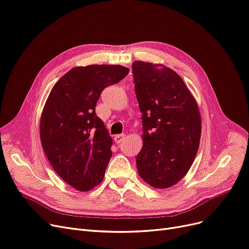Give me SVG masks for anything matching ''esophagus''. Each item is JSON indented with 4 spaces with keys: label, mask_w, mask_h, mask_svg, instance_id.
Returning a JSON list of instances; mask_svg holds the SVG:
<instances>
[{
    "label": "esophagus",
    "mask_w": 249,
    "mask_h": 249,
    "mask_svg": "<svg viewBox=\"0 0 249 249\" xmlns=\"http://www.w3.org/2000/svg\"><path fill=\"white\" fill-rule=\"evenodd\" d=\"M125 138H126V136H125L124 134H118V135H116V136L114 137V140H115L116 143L119 144V143H121L122 142H124Z\"/></svg>",
    "instance_id": "obj_1"
}]
</instances>
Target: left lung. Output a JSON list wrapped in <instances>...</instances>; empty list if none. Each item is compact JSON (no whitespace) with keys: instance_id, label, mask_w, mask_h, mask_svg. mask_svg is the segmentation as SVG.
Masks as SVG:
<instances>
[{"instance_id":"1","label":"left lung","mask_w":249,"mask_h":249,"mask_svg":"<svg viewBox=\"0 0 249 249\" xmlns=\"http://www.w3.org/2000/svg\"><path fill=\"white\" fill-rule=\"evenodd\" d=\"M142 113V148L137 172L148 185L166 189L184 177L197 154L201 118L197 103L179 75L163 64L132 63Z\"/></svg>"}]
</instances>
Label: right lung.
I'll return each instance as SVG.
<instances>
[{"instance_id":"obj_1","label":"right lung","mask_w":249,"mask_h":249,"mask_svg":"<svg viewBox=\"0 0 249 249\" xmlns=\"http://www.w3.org/2000/svg\"><path fill=\"white\" fill-rule=\"evenodd\" d=\"M128 73L121 65L75 67L53 85L42 109V148L57 174L78 191L93 189L105 177L113 139L95 105L104 89Z\"/></svg>"}]
</instances>
